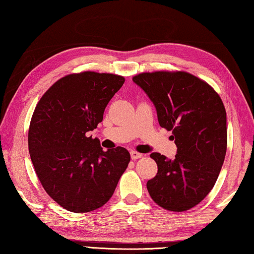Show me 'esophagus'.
Here are the masks:
<instances>
[{
  "label": "esophagus",
  "instance_id": "obj_1",
  "mask_svg": "<svg viewBox=\"0 0 254 254\" xmlns=\"http://www.w3.org/2000/svg\"><path fill=\"white\" fill-rule=\"evenodd\" d=\"M130 157H131V159L132 160H136V159H139V158H141L142 157V154L141 153H139V152H137V151H130Z\"/></svg>",
  "mask_w": 254,
  "mask_h": 254
}]
</instances>
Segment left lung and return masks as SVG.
Returning a JSON list of instances; mask_svg holds the SVG:
<instances>
[{"label":"left lung","instance_id":"obj_1","mask_svg":"<svg viewBox=\"0 0 254 254\" xmlns=\"http://www.w3.org/2000/svg\"><path fill=\"white\" fill-rule=\"evenodd\" d=\"M156 107L160 126L172 130L173 160L150 154L158 173L147 182L151 198L163 208L184 211L208 194L227 150V116L221 98L206 82L188 72L159 71L132 77Z\"/></svg>","mask_w":254,"mask_h":254}]
</instances>
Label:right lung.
Segmentation results:
<instances>
[{"label":"right lung","instance_id":"1","mask_svg":"<svg viewBox=\"0 0 254 254\" xmlns=\"http://www.w3.org/2000/svg\"><path fill=\"white\" fill-rule=\"evenodd\" d=\"M125 79L82 72L62 77L36 106L28 149L36 174L56 203L72 213H89L112 197L130 161L125 148L103 151L89 137Z\"/></svg>","mask_w":254,"mask_h":254}]
</instances>
